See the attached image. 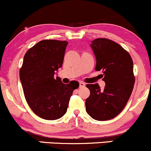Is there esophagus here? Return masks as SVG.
<instances>
[{
  "instance_id": "34e87169",
  "label": "esophagus",
  "mask_w": 151,
  "mask_h": 151,
  "mask_svg": "<svg viewBox=\"0 0 151 151\" xmlns=\"http://www.w3.org/2000/svg\"><path fill=\"white\" fill-rule=\"evenodd\" d=\"M84 86H85V84L82 81H80L79 82V87H84Z\"/></svg>"
}]
</instances>
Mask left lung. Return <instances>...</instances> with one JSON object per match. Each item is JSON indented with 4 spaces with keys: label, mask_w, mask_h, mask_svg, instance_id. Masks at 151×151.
Here are the masks:
<instances>
[{
    "label": "left lung",
    "mask_w": 151,
    "mask_h": 151,
    "mask_svg": "<svg viewBox=\"0 0 151 151\" xmlns=\"http://www.w3.org/2000/svg\"><path fill=\"white\" fill-rule=\"evenodd\" d=\"M96 57V71H102L105 87L86 84L90 95L86 111L92 119L106 121L116 117L129 101L135 83L131 57L120 45L106 38H97L90 45Z\"/></svg>",
    "instance_id": "8db88e82"
}]
</instances>
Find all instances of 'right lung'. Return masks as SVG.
Masks as SVG:
<instances>
[{"instance_id":"add662e5","label":"right lung","mask_w":151,"mask_h":151,"mask_svg":"<svg viewBox=\"0 0 151 151\" xmlns=\"http://www.w3.org/2000/svg\"><path fill=\"white\" fill-rule=\"evenodd\" d=\"M68 42L56 40L40 41L27 51L20 70L25 97L36 115L56 120L66 114L71 96L79 87L77 81L65 84L55 74L62 67Z\"/></svg>"}]
</instances>
